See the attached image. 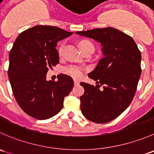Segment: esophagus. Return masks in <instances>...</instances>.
<instances>
[{
    "label": "esophagus",
    "instance_id": "esophagus-1",
    "mask_svg": "<svg viewBox=\"0 0 154 154\" xmlns=\"http://www.w3.org/2000/svg\"><path fill=\"white\" fill-rule=\"evenodd\" d=\"M74 85H75V86H77V85H79L80 82L77 81V80H74Z\"/></svg>",
    "mask_w": 154,
    "mask_h": 154
}]
</instances>
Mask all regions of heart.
Returning a JSON list of instances; mask_svg holds the SVG:
<instances>
[{
	"instance_id": "obj_1",
	"label": "heart",
	"mask_w": 154,
	"mask_h": 154,
	"mask_svg": "<svg viewBox=\"0 0 154 154\" xmlns=\"http://www.w3.org/2000/svg\"><path fill=\"white\" fill-rule=\"evenodd\" d=\"M88 46H93V45L91 44L90 42H88V41H83L80 43V49H82V48H83L88 47ZM63 45H61L60 47V48H59V54H60V55H61V54H63ZM65 71H66V73H68V74H69L71 76H72L73 77L77 79L80 78V77L83 76V68L80 67V66H68V67L65 68Z\"/></svg>"
}]
</instances>
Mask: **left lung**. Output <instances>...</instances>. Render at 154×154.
I'll list each match as a JSON object with an SVG mask.
<instances>
[{"label": "left lung", "mask_w": 154, "mask_h": 154, "mask_svg": "<svg viewBox=\"0 0 154 154\" xmlns=\"http://www.w3.org/2000/svg\"><path fill=\"white\" fill-rule=\"evenodd\" d=\"M75 33L93 38L102 46L103 57L88 74L97 85L80 83L85 90L80 97V109L88 120L107 123L120 116L133 100L142 72L141 52L132 37L112 27Z\"/></svg>", "instance_id": "1"}]
</instances>
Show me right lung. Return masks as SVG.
Masks as SVG:
<instances>
[{
    "instance_id": "1",
    "label": "right lung",
    "mask_w": 154,
    "mask_h": 154,
    "mask_svg": "<svg viewBox=\"0 0 154 154\" xmlns=\"http://www.w3.org/2000/svg\"><path fill=\"white\" fill-rule=\"evenodd\" d=\"M72 34L54 26L38 25L20 33L14 42L8 77L17 103L31 117L45 120L58 114L74 86L66 74L58 75L57 82L46 80L48 70L59 63L57 42Z\"/></svg>"
}]
</instances>
